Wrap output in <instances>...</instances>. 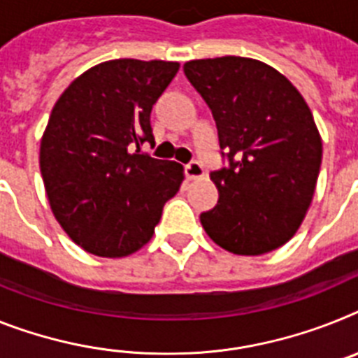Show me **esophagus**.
Masks as SVG:
<instances>
[{
    "instance_id": "34e87169",
    "label": "esophagus",
    "mask_w": 358,
    "mask_h": 358,
    "mask_svg": "<svg viewBox=\"0 0 358 358\" xmlns=\"http://www.w3.org/2000/svg\"><path fill=\"white\" fill-rule=\"evenodd\" d=\"M185 176H187L189 180H198V178H203V167L200 162L193 160L189 162L187 165H185Z\"/></svg>"
}]
</instances>
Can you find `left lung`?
<instances>
[{"mask_svg": "<svg viewBox=\"0 0 358 358\" xmlns=\"http://www.w3.org/2000/svg\"><path fill=\"white\" fill-rule=\"evenodd\" d=\"M215 116L229 167L211 173L218 203L202 213L209 238L233 255L269 253L304 220L322 162V138L296 87L264 62L240 56L184 65Z\"/></svg>", "mask_w": 358, "mask_h": 358, "instance_id": "8db88e82", "label": "left lung"}]
</instances>
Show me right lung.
I'll return each instance as SVG.
<instances>
[{"mask_svg": "<svg viewBox=\"0 0 358 358\" xmlns=\"http://www.w3.org/2000/svg\"><path fill=\"white\" fill-rule=\"evenodd\" d=\"M178 62L110 59L63 91L43 131L40 169L54 218L83 251L136 253L152 238L184 167L142 155L152 143L151 110Z\"/></svg>", "mask_w": 358, "mask_h": 358, "instance_id": "right-lung-1", "label": "right lung"}]
</instances>
